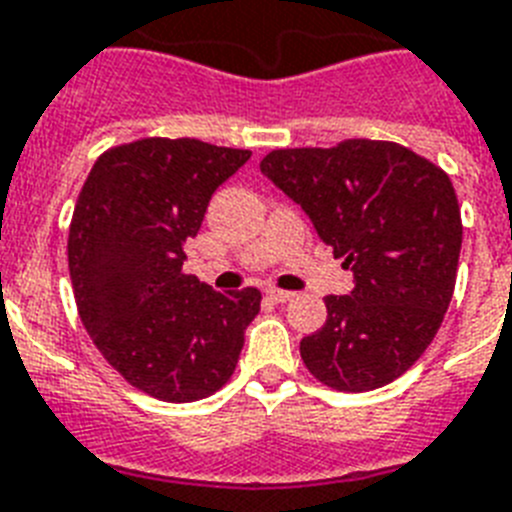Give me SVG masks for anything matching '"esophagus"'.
Listing matches in <instances>:
<instances>
[{"label":"esophagus","instance_id":"34e87169","mask_svg":"<svg viewBox=\"0 0 512 512\" xmlns=\"http://www.w3.org/2000/svg\"><path fill=\"white\" fill-rule=\"evenodd\" d=\"M268 297L273 302H289L294 297V292H284V289H268Z\"/></svg>","mask_w":512,"mask_h":512}]
</instances>
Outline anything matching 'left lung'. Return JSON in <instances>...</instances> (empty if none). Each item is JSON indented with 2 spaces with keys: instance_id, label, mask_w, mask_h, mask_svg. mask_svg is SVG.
<instances>
[{
  "instance_id": "left-lung-1",
  "label": "left lung",
  "mask_w": 512,
  "mask_h": 512,
  "mask_svg": "<svg viewBox=\"0 0 512 512\" xmlns=\"http://www.w3.org/2000/svg\"><path fill=\"white\" fill-rule=\"evenodd\" d=\"M294 199L355 289L326 297L323 328L299 342L307 371L339 392H371L426 352L455 292L463 220L450 176L394 141L273 149L260 162Z\"/></svg>"
}]
</instances>
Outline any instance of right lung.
<instances>
[{"label": "right lung", "mask_w": 512, "mask_h": 512, "mask_svg": "<svg viewBox=\"0 0 512 512\" xmlns=\"http://www.w3.org/2000/svg\"><path fill=\"white\" fill-rule=\"evenodd\" d=\"M252 157L199 139L107 149L78 194L68 268L78 315L128 384L165 402L210 397L234 373L260 292L184 273L210 197Z\"/></svg>", "instance_id": "add662e5"}]
</instances>
